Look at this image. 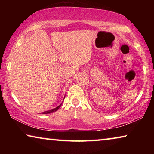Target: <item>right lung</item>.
I'll list each match as a JSON object with an SVG mask.
<instances>
[{
  "label": "right lung",
  "instance_id": "1",
  "mask_svg": "<svg viewBox=\"0 0 154 154\" xmlns=\"http://www.w3.org/2000/svg\"><path fill=\"white\" fill-rule=\"evenodd\" d=\"M62 102H63V101H62ZM62 104V103L60 104V105L59 106H57V107L54 108V109H51V110H49V111H44V112H43V113H42V114H48V113H54V112H55V111H56L57 110H58V109H59V108L60 107V106H61Z\"/></svg>",
  "mask_w": 154,
  "mask_h": 154
}]
</instances>
